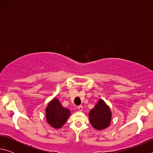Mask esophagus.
I'll list each match as a JSON object with an SVG mask.
<instances>
[{"label": "esophagus", "instance_id": "1", "mask_svg": "<svg viewBox=\"0 0 153 153\" xmlns=\"http://www.w3.org/2000/svg\"><path fill=\"white\" fill-rule=\"evenodd\" d=\"M77 108H78V110H79V111H82V109H83V107H82V105H79V106H78V107H77Z\"/></svg>", "mask_w": 153, "mask_h": 153}]
</instances>
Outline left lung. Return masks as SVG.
Wrapping results in <instances>:
<instances>
[{
	"mask_svg": "<svg viewBox=\"0 0 153 153\" xmlns=\"http://www.w3.org/2000/svg\"><path fill=\"white\" fill-rule=\"evenodd\" d=\"M111 119L109 107L102 99H100L89 113V120L92 127L98 130L107 128L110 125Z\"/></svg>",
	"mask_w": 153,
	"mask_h": 153,
	"instance_id": "left-lung-1",
	"label": "left lung"
}]
</instances>
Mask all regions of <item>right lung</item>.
I'll use <instances>...</instances> for the list:
<instances>
[{
  "label": "right lung",
  "instance_id": "add662e5",
  "mask_svg": "<svg viewBox=\"0 0 153 153\" xmlns=\"http://www.w3.org/2000/svg\"><path fill=\"white\" fill-rule=\"evenodd\" d=\"M70 111L62 107L58 99L54 98L48 103L46 108L47 122L54 128H61L70 115Z\"/></svg>",
  "mask_w": 153,
  "mask_h": 153
}]
</instances>
